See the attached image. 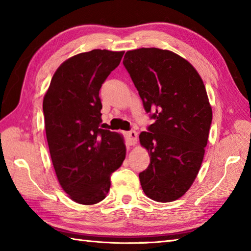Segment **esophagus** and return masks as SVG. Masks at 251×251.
Instances as JSON below:
<instances>
[{"label":"esophagus","mask_w":251,"mask_h":251,"mask_svg":"<svg viewBox=\"0 0 251 251\" xmlns=\"http://www.w3.org/2000/svg\"><path fill=\"white\" fill-rule=\"evenodd\" d=\"M127 136V140H128L130 146H135L137 141H138V134L135 130H130L126 134Z\"/></svg>","instance_id":"obj_1"}]
</instances>
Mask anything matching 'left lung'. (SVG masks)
I'll return each instance as SVG.
<instances>
[{"mask_svg":"<svg viewBox=\"0 0 251 251\" xmlns=\"http://www.w3.org/2000/svg\"><path fill=\"white\" fill-rule=\"evenodd\" d=\"M123 63L155 120L139 136L150 155L149 167L139 174L142 190L155 201H174L193 184L204 158L212 120L204 82L172 50H128Z\"/></svg>","mask_w":251,"mask_h":251,"instance_id":"1","label":"left lung"}]
</instances>
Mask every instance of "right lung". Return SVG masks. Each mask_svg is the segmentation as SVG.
<instances>
[{
	"instance_id": "right-lung-1",
	"label": "right lung",
	"mask_w": 251,
	"mask_h": 251,
	"mask_svg": "<svg viewBox=\"0 0 251 251\" xmlns=\"http://www.w3.org/2000/svg\"><path fill=\"white\" fill-rule=\"evenodd\" d=\"M124 51L93 50L63 61L43 99L47 143L62 190L72 201L94 205L110 190V175L126 156L119 132L102 128L99 90Z\"/></svg>"
}]
</instances>
